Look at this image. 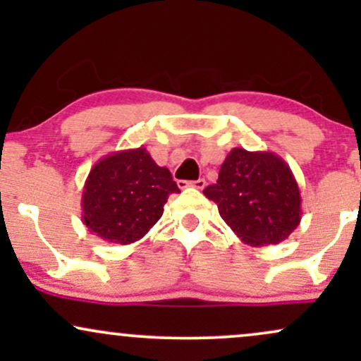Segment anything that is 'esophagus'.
Wrapping results in <instances>:
<instances>
[{
    "label": "esophagus",
    "mask_w": 361,
    "mask_h": 361,
    "mask_svg": "<svg viewBox=\"0 0 361 361\" xmlns=\"http://www.w3.org/2000/svg\"><path fill=\"white\" fill-rule=\"evenodd\" d=\"M178 185H180V186H192V188H197V190H204L205 185H207V181L204 180V178H198V180L188 181V183H185V181H180V183H178Z\"/></svg>",
    "instance_id": "34e87169"
}]
</instances>
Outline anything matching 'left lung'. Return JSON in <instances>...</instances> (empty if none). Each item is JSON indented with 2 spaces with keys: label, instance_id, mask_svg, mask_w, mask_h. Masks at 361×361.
I'll return each mask as SVG.
<instances>
[{
  "label": "left lung",
  "instance_id": "8db88e82",
  "mask_svg": "<svg viewBox=\"0 0 361 361\" xmlns=\"http://www.w3.org/2000/svg\"><path fill=\"white\" fill-rule=\"evenodd\" d=\"M234 234L250 246L279 244L302 219V198L292 169L270 151L234 147L219 178L204 190Z\"/></svg>",
  "mask_w": 361,
  "mask_h": 361
}]
</instances>
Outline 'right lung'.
Masks as SVG:
<instances>
[{"mask_svg": "<svg viewBox=\"0 0 361 361\" xmlns=\"http://www.w3.org/2000/svg\"><path fill=\"white\" fill-rule=\"evenodd\" d=\"M171 193H180L171 173L146 147L111 152L86 178L81 221L103 241L135 243L159 221Z\"/></svg>", "mask_w": 361, "mask_h": 361, "instance_id": "obj_1", "label": "right lung"}]
</instances>
